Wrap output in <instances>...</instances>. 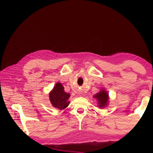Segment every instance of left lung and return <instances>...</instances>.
Segmentation results:
<instances>
[{"label":"left lung","instance_id":"8db88e82","mask_svg":"<svg viewBox=\"0 0 153 153\" xmlns=\"http://www.w3.org/2000/svg\"><path fill=\"white\" fill-rule=\"evenodd\" d=\"M95 98L98 100V107L100 108L104 107L106 105H107L108 103V94L105 90H101L100 92L97 93V94L94 96Z\"/></svg>","mask_w":153,"mask_h":153}]
</instances>
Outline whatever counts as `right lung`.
<instances>
[{"label":"right lung","instance_id":"right-lung-1","mask_svg":"<svg viewBox=\"0 0 153 153\" xmlns=\"http://www.w3.org/2000/svg\"><path fill=\"white\" fill-rule=\"evenodd\" d=\"M69 97L70 94L64 91L63 86L59 82L55 85L49 94L52 105L60 110L63 109L69 105V101H68V99Z\"/></svg>","mask_w":153,"mask_h":153}]
</instances>
